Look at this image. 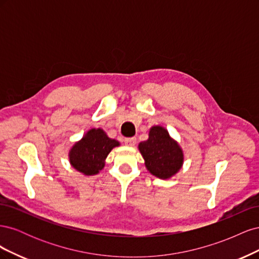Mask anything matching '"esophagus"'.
<instances>
[{
  "instance_id": "obj_1",
  "label": "esophagus",
  "mask_w": 259,
  "mask_h": 259,
  "mask_svg": "<svg viewBox=\"0 0 259 259\" xmlns=\"http://www.w3.org/2000/svg\"><path fill=\"white\" fill-rule=\"evenodd\" d=\"M124 143H125V145H127V146H135V144H136V137L125 138L124 139Z\"/></svg>"
}]
</instances>
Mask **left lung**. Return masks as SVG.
<instances>
[{
  "label": "left lung",
  "mask_w": 259,
  "mask_h": 259,
  "mask_svg": "<svg viewBox=\"0 0 259 259\" xmlns=\"http://www.w3.org/2000/svg\"><path fill=\"white\" fill-rule=\"evenodd\" d=\"M138 148L148 170L156 177L169 178L182 167V149L169 137L165 128L153 126L149 133V139L140 143Z\"/></svg>",
  "instance_id": "obj_1"
}]
</instances>
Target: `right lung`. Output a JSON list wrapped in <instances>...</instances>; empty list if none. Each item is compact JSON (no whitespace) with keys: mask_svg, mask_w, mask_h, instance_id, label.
Instances as JSON below:
<instances>
[{"mask_svg":"<svg viewBox=\"0 0 259 259\" xmlns=\"http://www.w3.org/2000/svg\"><path fill=\"white\" fill-rule=\"evenodd\" d=\"M119 142L109 138L103 130L93 128L70 151V163L85 175L97 174L105 166V159Z\"/></svg>","mask_w":259,"mask_h":259,"instance_id":"1","label":"right lung"}]
</instances>
